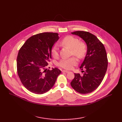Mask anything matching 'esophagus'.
<instances>
[{"instance_id":"esophagus-1","label":"esophagus","mask_w":122,"mask_h":122,"mask_svg":"<svg viewBox=\"0 0 122 122\" xmlns=\"http://www.w3.org/2000/svg\"><path fill=\"white\" fill-rule=\"evenodd\" d=\"M62 72L69 73V72H70V71H67V70H63V71H62Z\"/></svg>"}]
</instances>
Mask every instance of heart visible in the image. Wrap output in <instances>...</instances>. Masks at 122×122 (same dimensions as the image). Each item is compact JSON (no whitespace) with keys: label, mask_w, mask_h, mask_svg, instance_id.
Instances as JSON below:
<instances>
[{"label":"heart","mask_w":122,"mask_h":122,"mask_svg":"<svg viewBox=\"0 0 122 122\" xmlns=\"http://www.w3.org/2000/svg\"><path fill=\"white\" fill-rule=\"evenodd\" d=\"M62 44L71 48V55H74L79 58H84L87 52V46L84 41H79V40L72 36H65L61 41ZM51 54L55 58L59 56L58 47L56 44L54 45L51 50ZM78 60L75 57L69 58H63L58 63V66L62 68L70 70L77 64Z\"/></svg>","instance_id":"b5f03b06"}]
</instances>
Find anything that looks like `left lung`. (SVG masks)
Masks as SVG:
<instances>
[{
	"mask_svg": "<svg viewBox=\"0 0 122 122\" xmlns=\"http://www.w3.org/2000/svg\"><path fill=\"white\" fill-rule=\"evenodd\" d=\"M82 38L86 43L87 50L85 58L80 68L86 69L82 76L75 74L71 82L74 89L81 94L95 91L100 85L105 75L108 59L104 45L94 35L85 31L71 33Z\"/></svg>",
	"mask_w": 122,
	"mask_h": 122,
	"instance_id": "obj_1",
	"label": "left lung"
}]
</instances>
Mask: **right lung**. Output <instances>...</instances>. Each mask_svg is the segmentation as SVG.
<instances>
[{
    "mask_svg": "<svg viewBox=\"0 0 122 122\" xmlns=\"http://www.w3.org/2000/svg\"><path fill=\"white\" fill-rule=\"evenodd\" d=\"M58 39V34L56 33H40L28 38L19 50L17 58L18 75L30 92L37 94L47 92L61 74L57 68L46 69L51 58L53 46Z\"/></svg>",
    "mask_w": 122,
    "mask_h": 122,
    "instance_id": "right-lung-1",
    "label": "right lung"
}]
</instances>
